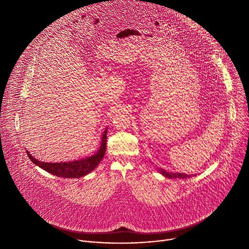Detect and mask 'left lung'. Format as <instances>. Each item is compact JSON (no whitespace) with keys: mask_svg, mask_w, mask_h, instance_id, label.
Segmentation results:
<instances>
[{"mask_svg":"<svg viewBox=\"0 0 249 249\" xmlns=\"http://www.w3.org/2000/svg\"><path fill=\"white\" fill-rule=\"evenodd\" d=\"M161 174L164 175L167 178H187V177H190V175L184 174V173H172V172H166L163 169H160Z\"/></svg>","mask_w":249,"mask_h":249,"instance_id":"left-lung-1","label":"left lung"}]
</instances>
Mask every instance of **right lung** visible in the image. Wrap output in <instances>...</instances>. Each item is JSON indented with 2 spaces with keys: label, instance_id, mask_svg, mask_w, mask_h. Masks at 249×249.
<instances>
[{
  "label": "right lung",
  "instance_id": "add662e5",
  "mask_svg": "<svg viewBox=\"0 0 249 249\" xmlns=\"http://www.w3.org/2000/svg\"><path fill=\"white\" fill-rule=\"evenodd\" d=\"M106 135H107V129L104 131L102 135L101 145L96 154L89 158L82 159L76 161L51 163L35 160L28 152L27 156L33 163L38 165L39 167H41L42 169L46 170L51 174H54L59 177H64V178H79V177L85 176L90 171H92L103 159L106 152Z\"/></svg>",
  "mask_w": 249,
  "mask_h": 249
}]
</instances>
